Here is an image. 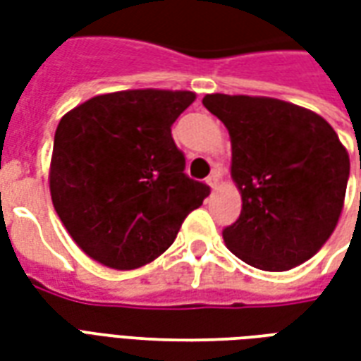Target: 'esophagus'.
<instances>
[{
    "label": "esophagus",
    "instance_id": "1",
    "mask_svg": "<svg viewBox=\"0 0 361 361\" xmlns=\"http://www.w3.org/2000/svg\"><path fill=\"white\" fill-rule=\"evenodd\" d=\"M219 180H220V173L214 170V172H212L211 176L207 178V183L211 185V189H216V185H219Z\"/></svg>",
    "mask_w": 361,
    "mask_h": 361
}]
</instances>
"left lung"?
<instances>
[{
	"label": "left lung",
	"instance_id": "1",
	"mask_svg": "<svg viewBox=\"0 0 361 361\" xmlns=\"http://www.w3.org/2000/svg\"><path fill=\"white\" fill-rule=\"evenodd\" d=\"M203 104L230 133L242 193L240 219L222 232L226 247L261 271L302 265L344 207L350 158L338 135L315 111L276 98L207 94Z\"/></svg>",
	"mask_w": 361,
	"mask_h": 361
}]
</instances>
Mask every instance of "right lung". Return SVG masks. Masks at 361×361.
<instances>
[{
	"label": "right lung",
	"instance_id": "right-lung-1",
	"mask_svg": "<svg viewBox=\"0 0 361 361\" xmlns=\"http://www.w3.org/2000/svg\"><path fill=\"white\" fill-rule=\"evenodd\" d=\"M189 90L100 94L67 111L54 137L50 193L63 226L90 259L118 271L154 261L211 189L188 178L172 123Z\"/></svg>",
	"mask_w": 361,
	"mask_h": 361
}]
</instances>
